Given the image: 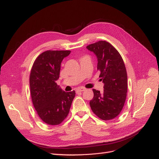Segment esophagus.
Segmentation results:
<instances>
[{
  "label": "esophagus",
  "mask_w": 159,
  "mask_h": 159,
  "mask_svg": "<svg viewBox=\"0 0 159 159\" xmlns=\"http://www.w3.org/2000/svg\"><path fill=\"white\" fill-rule=\"evenodd\" d=\"M85 90V88H78L76 89V92L78 93V92H81V91H84Z\"/></svg>",
  "instance_id": "34e87169"
}]
</instances>
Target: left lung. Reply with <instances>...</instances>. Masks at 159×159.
Segmentation results:
<instances>
[{
  "mask_svg": "<svg viewBox=\"0 0 159 159\" xmlns=\"http://www.w3.org/2000/svg\"><path fill=\"white\" fill-rule=\"evenodd\" d=\"M87 48L98 57L99 78L104 84L103 93L93 89L89 105L92 111L104 121L113 119L121 113L127 92V74L123 60L110 43L98 41Z\"/></svg>",
  "mask_w": 159,
  "mask_h": 159,
  "instance_id": "obj_1",
  "label": "left lung"
}]
</instances>
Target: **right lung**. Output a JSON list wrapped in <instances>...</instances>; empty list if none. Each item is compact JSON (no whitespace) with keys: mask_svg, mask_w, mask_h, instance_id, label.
I'll list each match as a JSON object with an SVG mask.
<instances>
[{"mask_svg":"<svg viewBox=\"0 0 159 159\" xmlns=\"http://www.w3.org/2000/svg\"><path fill=\"white\" fill-rule=\"evenodd\" d=\"M70 50H47L38 56L30 70L32 103L39 117L50 125L60 124L67 117L75 91L65 92L56 84L62 60Z\"/></svg>","mask_w":159,"mask_h":159,"instance_id":"add662e5","label":"right lung"}]
</instances>
